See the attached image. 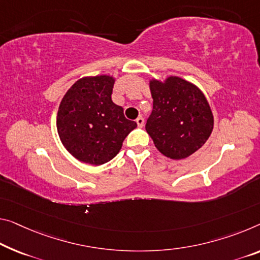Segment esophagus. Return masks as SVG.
Masks as SVG:
<instances>
[{
	"label": "esophagus",
	"instance_id": "esophagus-1",
	"mask_svg": "<svg viewBox=\"0 0 260 260\" xmlns=\"http://www.w3.org/2000/svg\"><path fill=\"white\" fill-rule=\"evenodd\" d=\"M136 123H137V125L139 127H143L144 126V118L142 116H139L137 119H136Z\"/></svg>",
	"mask_w": 260,
	"mask_h": 260
}]
</instances>
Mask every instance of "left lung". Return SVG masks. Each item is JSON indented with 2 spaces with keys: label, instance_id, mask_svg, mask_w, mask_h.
<instances>
[{
  "label": "left lung",
  "instance_id": "obj_1",
  "mask_svg": "<svg viewBox=\"0 0 260 260\" xmlns=\"http://www.w3.org/2000/svg\"><path fill=\"white\" fill-rule=\"evenodd\" d=\"M153 109L145 129L154 146L167 158L179 160L208 141L214 116L205 94L179 77L150 80Z\"/></svg>",
  "mask_w": 260,
  "mask_h": 260
}]
</instances>
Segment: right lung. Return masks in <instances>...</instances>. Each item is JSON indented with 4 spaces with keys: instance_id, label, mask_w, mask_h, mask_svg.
Here are the masks:
<instances>
[{
    "instance_id": "right-lung-1",
    "label": "right lung",
    "mask_w": 260,
    "mask_h": 260,
    "mask_svg": "<svg viewBox=\"0 0 260 260\" xmlns=\"http://www.w3.org/2000/svg\"><path fill=\"white\" fill-rule=\"evenodd\" d=\"M114 82L111 75L81 78L61 100L58 135L65 149L79 161L99 166L111 160L137 126L111 100Z\"/></svg>"
}]
</instances>
